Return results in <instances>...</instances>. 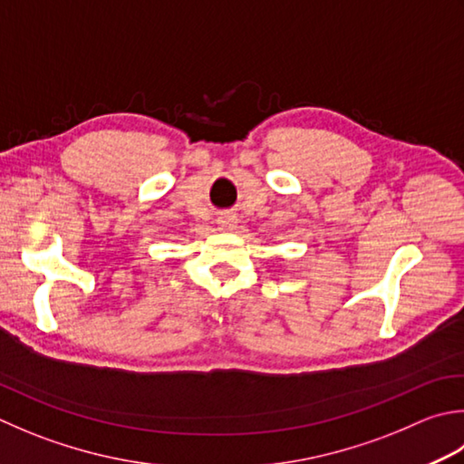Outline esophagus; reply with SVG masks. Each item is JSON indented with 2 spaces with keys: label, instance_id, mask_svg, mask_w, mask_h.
<instances>
[{
  "label": "esophagus",
  "instance_id": "34e87169",
  "mask_svg": "<svg viewBox=\"0 0 464 464\" xmlns=\"http://www.w3.org/2000/svg\"><path fill=\"white\" fill-rule=\"evenodd\" d=\"M235 225H237V219L233 215H223L217 219V229L219 231H231L235 229Z\"/></svg>",
  "mask_w": 464,
  "mask_h": 464
}]
</instances>
